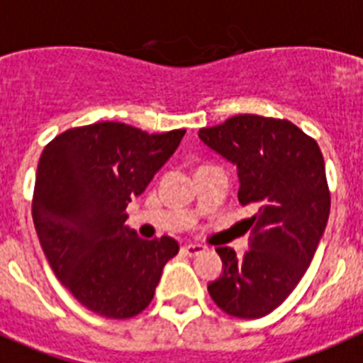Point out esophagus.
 Here are the masks:
<instances>
[{"label": "esophagus", "mask_w": 363, "mask_h": 363, "mask_svg": "<svg viewBox=\"0 0 363 363\" xmlns=\"http://www.w3.org/2000/svg\"><path fill=\"white\" fill-rule=\"evenodd\" d=\"M203 251H205V247L199 245V243H188V245L182 247V252H184L186 257H197V255H201Z\"/></svg>", "instance_id": "esophagus-1"}]
</instances>
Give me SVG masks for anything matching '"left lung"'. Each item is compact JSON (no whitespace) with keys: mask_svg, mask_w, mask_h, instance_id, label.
<instances>
[{"mask_svg":"<svg viewBox=\"0 0 363 363\" xmlns=\"http://www.w3.org/2000/svg\"><path fill=\"white\" fill-rule=\"evenodd\" d=\"M199 138L238 167V201L251 206L249 251L218 247L223 273L208 294L228 315L264 318L284 303L308 269L328 214L325 160L318 142L288 120L240 114L199 129Z\"/></svg>","mask_w":363,"mask_h":363,"instance_id":"left-lung-1","label":"left lung"}]
</instances>
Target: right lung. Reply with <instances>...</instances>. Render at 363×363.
Here are the masks:
<instances>
[{
	"label": "right lung",
	"instance_id": "1",
	"mask_svg": "<svg viewBox=\"0 0 363 363\" xmlns=\"http://www.w3.org/2000/svg\"><path fill=\"white\" fill-rule=\"evenodd\" d=\"M186 130L162 135L120 123L75 127L45 145L36 169L33 221L57 279L103 318L147 308L166 262L169 236L142 240L125 225L130 197L147 188Z\"/></svg>",
	"mask_w": 363,
	"mask_h": 363
}]
</instances>
